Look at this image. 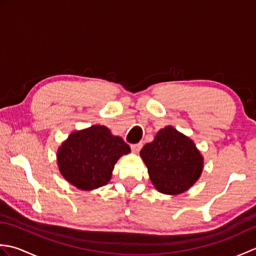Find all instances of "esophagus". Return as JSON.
Returning <instances> with one entry per match:
<instances>
[{"label": "esophagus", "instance_id": "1", "mask_svg": "<svg viewBox=\"0 0 256 256\" xmlns=\"http://www.w3.org/2000/svg\"><path fill=\"white\" fill-rule=\"evenodd\" d=\"M131 148H132V150L134 152V153H138V152L140 150V148H142V143L133 144V145H131Z\"/></svg>", "mask_w": 256, "mask_h": 256}]
</instances>
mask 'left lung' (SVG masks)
Listing matches in <instances>:
<instances>
[{
	"instance_id": "1",
	"label": "left lung",
	"mask_w": 256,
	"mask_h": 256,
	"mask_svg": "<svg viewBox=\"0 0 256 256\" xmlns=\"http://www.w3.org/2000/svg\"><path fill=\"white\" fill-rule=\"evenodd\" d=\"M157 192L179 194L192 187L204 170V156L194 140L168 125L140 153Z\"/></svg>"
}]
</instances>
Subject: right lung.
<instances>
[{
    "mask_svg": "<svg viewBox=\"0 0 256 256\" xmlns=\"http://www.w3.org/2000/svg\"><path fill=\"white\" fill-rule=\"evenodd\" d=\"M131 152L122 138L114 136L104 125L74 131L59 146V172L76 188L90 192L104 186L118 158Z\"/></svg>",
    "mask_w": 256,
    "mask_h": 256,
    "instance_id": "right-lung-1",
    "label": "right lung"
}]
</instances>
